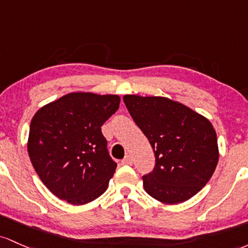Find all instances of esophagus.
Here are the masks:
<instances>
[{
	"mask_svg": "<svg viewBox=\"0 0 248 248\" xmlns=\"http://www.w3.org/2000/svg\"><path fill=\"white\" fill-rule=\"evenodd\" d=\"M122 164H124V165H132V158L130 157V155H126V157L122 160Z\"/></svg>",
	"mask_w": 248,
	"mask_h": 248,
	"instance_id": "1",
	"label": "esophagus"
}]
</instances>
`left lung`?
<instances>
[{"mask_svg": "<svg viewBox=\"0 0 248 248\" xmlns=\"http://www.w3.org/2000/svg\"><path fill=\"white\" fill-rule=\"evenodd\" d=\"M123 101L155 152V168L143 176L146 193L165 204L192 198L207 184L218 164L212 124L164 97L126 94Z\"/></svg>", "mask_w": 248, "mask_h": 248, "instance_id": "obj_1", "label": "left lung"}]
</instances>
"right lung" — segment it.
I'll list each match as a JSON object with an SVG mask.
<instances>
[{"label": "right lung", "instance_id": "right-lung-1", "mask_svg": "<svg viewBox=\"0 0 248 248\" xmlns=\"http://www.w3.org/2000/svg\"><path fill=\"white\" fill-rule=\"evenodd\" d=\"M116 94L74 93L44 105L30 123L28 154L57 198L83 205L102 196L117 164L101 126L118 110Z\"/></svg>", "mask_w": 248, "mask_h": 248}]
</instances>
